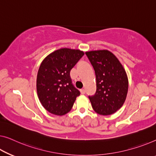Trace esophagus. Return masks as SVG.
Returning <instances> with one entry per match:
<instances>
[{"label":"esophagus","mask_w":156,"mask_h":156,"mask_svg":"<svg viewBox=\"0 0 156 156\" xmlns=\"http://www.w3.org/2000/svg\"><path fill=\"white\" fill-rule=\"evenodd\" d=\"M80 93L82 94H85V89H82L80 90Z\"/></svg>","instance_id":"esophagus-1"}]
</instances>
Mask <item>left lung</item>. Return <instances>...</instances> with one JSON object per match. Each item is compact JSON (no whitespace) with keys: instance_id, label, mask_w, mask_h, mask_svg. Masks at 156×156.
<instances>
[{"instance_id":"left-lung-1","label":"left lung","mask_w":156,"mask_h":156,"mask_svg":"<svg viewBox=\"0 0 156 156\" xmlns=\"http://www.w3.org/2000/svg\"><path fill=\"white\" fill-rule=\"evenodd\" d=\"M95 72L97 90L90 101L95 112L108 115L122 107L128 91V79L122 65L108 50L86 52Z\"/></svg>"}]
</instances>
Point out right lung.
<instances>
[{"label": "right lung", "mask_w": 156, "mask_h": 156, "mask_svg": "<svg viewBox=\"0 0 156 156\" xmlns=\"http://www.w3.org/2000/svg\"><path fill=\"white\" fill-rule=\"evenodd\" d=\"M84 52L79 50L62 48L47 56L39 67L36 89L39 100L48 112L65 115L73 107L80 91L72 84L71 69Z\"/></svg>", "instance_id": "obj_1"}]
</instances>
